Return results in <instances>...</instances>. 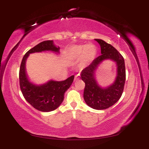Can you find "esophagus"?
I'll return each mask as SVG.
<instances>
[{"label": "esophagus", "instance_id": "obj_1", "mask_svg": "<svg viewBox=\"0 0 149 149\" xmlns=\"http://www.w3.org/2000/svg\"><path fill=\"white\" fill-rule=\"evenodd\" d=\"M79 75H75V78H74V81H77L78 79H79Z\"/></svg>", "mask_w": 149, "mask_h": 149}]
</instances>
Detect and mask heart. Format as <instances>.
Returning a JSON list of instances; mask_svg holds the SVG:
<instances>
[{
  "mask_svg": "<svg viewBox=\"0 0 149 149\" xmlns=\"http://www.w3.org/2000/svg\"><path fill=\"white\" fill-rule=\"evenodd\" d=\"M97 54L96 47L92 44L88 45H73L66 50V55L68 59L77 60L80 58L81 66L86 65L91 62L95 58Z\"/></svg>",
  "mask_w": 149,
  "mask_h": 149,
  "instance_id": "obj_1",
  "label": "heart"
}]
</instances>
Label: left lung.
I'll use <instances>...</instances> for the list:
<instances>
[{"instance_id":"left-lung-1","label":"left lung","mask_w":149,"mask_h":149,"mask_svg":"<svg viewBox=\"0 0 149 149\" xmlns=\"http://www.w3.org/2000/svg\"><path fill=\"white\" fill-rule=\"evenodd\" d=\"M95 40L99 43L102 54L83 70L81 78L85 83L83 95L85 102L91 108L101 110L112 106L121 97L125 81V67L124 59L115 47L102 40ZM105 59H111L116 62L117 75L111 85L102 88L96 83L94 72L100 63Z\"/></svg>"}]
</instances>
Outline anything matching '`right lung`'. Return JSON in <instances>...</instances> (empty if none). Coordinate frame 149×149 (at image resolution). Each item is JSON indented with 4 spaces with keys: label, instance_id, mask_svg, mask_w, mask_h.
<instances>
[{
    "label": "right lung",
    "instance_id": "obj_1",
    "mask_svg": "<svg viewBox=\"0 0 149 149\" xmlns=\"http://www.w3.org/2000/svg\"><path fill=\"white\" fill-rule=\"evenodd\" d=\"M51 50L59 52V47H56L52 40L44 41L34 46L26 52L22 59L19 71L20 87L23 96L31 106L37 110L49 112L55 110L64 100L65 91L71 86L74 75L63 81H49L47 83L37 86L28 80L26 72V62L29 54Z\"/></svg>",
    "mask_w": 149,
    "mask_h": 149
}]
</instances>
